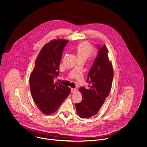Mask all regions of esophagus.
Listing matches in <instances>:
<instances>
[{
  "mask_svg": "<svg viewBox=\"0 0 147 147\" xmlns=\"http://www.w3.org/2000/svg\"><path fill=\"white\" fill-rule=\"evenodd\" d=\"M76 91V88H71V93H74Z\"/></svg>",
  "mask_w": 147,
  "mask_h": 147,
  "instance_id": "obj_1",
  "label": "esophagus"
}]
</instances>
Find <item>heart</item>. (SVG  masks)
Returning <instances> with one entry per match:
<instances>
[{
  "mask_svg": "<svg viewBox=\"0 0 147 147\" xmlns=\"http://www.w3.org/2000/svg\"><path fill=\"white\" fill-rule=\"evenodd\" d=\"M76 52L78 58H82L86 60L90 55L95 57L96 55V52L91 53L92 50V45L88 42L84 41L79 44L76 48Z\"/></svg>",
  "mask_w": 147,
  "mask_h": 147,
  "instance_id": "b5f03b06",
  "label": "heart"
}]
</instances>
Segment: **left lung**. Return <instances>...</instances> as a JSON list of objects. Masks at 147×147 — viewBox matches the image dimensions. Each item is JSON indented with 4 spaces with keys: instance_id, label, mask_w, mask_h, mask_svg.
<instances>
[{
    "instance_id": "8db88e82",
    "label": "left lung",
    "mask_w": 147,
    "mask_h": 147,
    "mask_svg": "<svg viewBox=\"0 0 147 147\" xmlns=\"http://www.w3.org/2000/svg\"><path fill=\"white\" fill-rule=\"evenodd\" d=\"M99 48L98 55L88 74V88L82 87V100L76 104L78 115L81 118H90L96 115L108 96L113 78V69L108 57L105 45Z\"/></svg>"
}]
</instances>
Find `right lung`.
I'll return each instance as SVG.
<instances>
[{
  "label": "right lung",
  "mask_w": 147,
  "mask_h": 147,
  "mask_svg": "<svg viewBox=\"0 0 147 147\" xmlns=\"http://www.w3.org/2000/svg\"><path fill=\"white\" fill-rule=\"evenodd\" d=\"M69 40L57 38L41 49L30 77L32 99L38 109L45 115L55 112L70 94V88L55 81L59 74L62 52Z\"/></svg>",
  "instance_id": "obj_1"
}]
</instances>
